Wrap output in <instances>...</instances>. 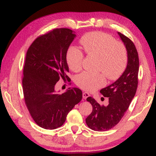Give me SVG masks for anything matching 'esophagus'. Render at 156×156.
I'll return each mask as SVG.
<instances>
[{
  "mask_svg": "<svg viewBox=\"0 0 156 156\" xmlns=\"http://www.w3.org/2000/svg\"><path fill=\"white\" fill-rule=\"evenodd\" d=\"M90 96V95H89V93H87V92H83V99H87V98Z\"/></svg>",
  "mask_w": 156,
  "mask_h": 156,
  "instance_id": "34e87169",
  "label": "esophagus"
}]
</instances>
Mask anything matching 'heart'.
I'll use <instances>...</instances> for the list:
<instances>
[{
	"mask_svg": "<svg viewBox=\"0 0 156 156\" xmlns=\"http://www.w3.org/2000/svg\"><path fill=\"white\" fill-rule=\"evenodd\" d=\"M80 42L87 54L100 57L98 71L103 72L109 80H117L125 72L128 62L127 51L125 46L113 37L101 31H93L84 35ZM83 59L84 54L81 49L74 46L68 49L66 60L70 69L80 71ZM105 84L106 80L102 73L83 72L76 78V84L88 91L96 90Z\"/></svg>",
	"mask_w": 156,
	"mask_h": 156,
	"instance_id": "heart-1",
	"label": "heart"
}]
</instances>
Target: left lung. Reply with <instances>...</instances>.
<instances>
[{"mask_svg":"<svg viewBox=\"0 0 156 156\" xmlns=\"http://www.w3.org/2000/svg\"><path fill=\"white\" fill-rule=\"evenodd\" d=\"M125 44L128 54V62L122 76L114 83L100 90L103 96L109 98L107 106L100 105L93 98L87 100L93 107L86 123L92 130L105 131L117 125L128 109L138 87L139 58L135 44L128 37L118 32Z\"/></svg>","mask_w":156,"mask_h":156,"instance_id":"left-lung-1","label":"left lung"}]
</instances>
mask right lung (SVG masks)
Here are the masks:
<instances>
[{
	"instance_id": "add662e5",
	"label": "right lung",
	"mask_w": 156,
	"mask_h": 156,
	"mask_svg": "<svg viewBox=\"0 0 156 156\" xmlns=\"http://www.w3.org/2000/svg\"><path fill=\"white\" fill-rule=\"evenodd\" d=\"M75 37L69 29H54L38 36L26 54L22 81L25 102L34 122L43 129L61 126L82 100L78 88H69L61 94L56 90L60 78L70 80L66 75V54Z\"/></svg>"
}]
</instances>
